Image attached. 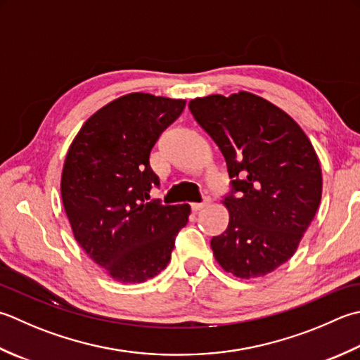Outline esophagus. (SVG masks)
<instances>
[{
	"label": "esophagus",
	"instance_id": "esophagus-1",
	"mask_svg": "<svg viewBox=\"0 0 360 360\" xmlns=\"http://www.w3.org/2000/svg\"><path fill=\"white\" fill-rule=\"evenodd\" d=\"M209 202H210V198H206L202 202H192V204H190V206H192V210H195V212H198V210L209 206Z\"/></svg>",
	"mask_w": 360,
	"mask_h": 360
}]
</instances>
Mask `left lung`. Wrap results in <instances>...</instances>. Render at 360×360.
I'll return each mask as SVG.
<instances>
[{
    "instance_id": "left-lung-1",
    "label": "left lung",
    "mask_w": 360,
    "mask_h": 360,
    "mask_svg": "<svg viewBox=\"0 0 360 360\" xmlns=\"http://www.w3.org/2000/svg\"><path fill=\"white\" fill-rule=\"evenodd\" d=\"M226 160L229 224L212 237L217 262L237 278L265 276L287 262L321 200V168L311 140L270 101L240 91L188 103Z\"/></svg>"
}]
</instances>
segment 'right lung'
Wrapping results in <instances>:
<instances>
[{"instance_id":"1","label":"right lung","mask_w":360,"mask_h":360,"mask_svg":"<svg viewBox=\"0 0 360 360\" xmlns=\"http://www.w3.org/2000/svg\"><path fill=\"white\" fill-rule=\"evenodd\" d=\"M184 108V100L124 95L91 115L67 153L60 193L75 238L120 283L164 270L188 221V204L148 201L159 184L151 150Z\"/></svg>"}]
</instances>
